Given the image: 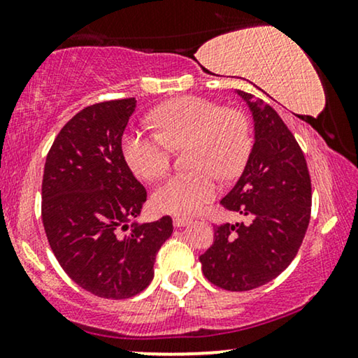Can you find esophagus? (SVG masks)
<instances>
[{"mask_svg":"<svg viewBox=\"0 0 358 358\" xmlns=\"http://www.w3.org/2000/svg\"><path fill=\"white\" fill-rule=\"evenodd\" d=\"M173 223H174L176 228H182V227H187V224L192 223V220L187 218V217H174Z\"/></svg>","mask_w":358,"mask_h":358,"instance_id":"34e87169","label":"esophagus"}]
</instances>
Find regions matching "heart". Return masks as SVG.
<instances>
[{
  "label": "heart",
  "instance_id": "1",
  "mask_svg": "<svg viewBox=\"0 0 358 358\" xmlns=\"http://www.w3.org/2000/svg\"><path fill=\"white\" fill-rule=\"evenodd\" d=\"M158 131H127L122 150L136 176L156 180L168 174L173 148L190 145V168L161 184L153 194L159 212L192 215L210 202L218 190V178H238L252 151V130L238 109H223L200 96H182L166 102L151 115Z\"/></svg>",
  "mask_w": 358,
  "mask_h": 358
}]
</instances>
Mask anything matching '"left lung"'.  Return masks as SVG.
<instances>
[{"label":"left lung","instance_id":"obj_1","mask_svg":"<svg viewBox=\"0 0 358 358\" xmlns=\"http://www.w3.org/2000/svg\"><path fill=\"white\" fill-rule=\"evenodd\" d=\"M238 94L252 112L254 145L222 205L249 223L215 227L213 244L199 257L203 275L229 292L252 290L280 275L295 259L311 215V179L295 136L262 99Z\"/></svg>","mask_w":358,"mask_h":358}]
</instances>
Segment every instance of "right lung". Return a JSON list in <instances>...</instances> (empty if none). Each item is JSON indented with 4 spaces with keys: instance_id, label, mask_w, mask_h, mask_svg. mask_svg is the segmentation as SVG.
<instances>
[{
    "instance_id": "add662e5",
    "label": "right lung",
    "mask_w": 358,
    "mask_h": 358,
    "mask_svg": "<svg viewBox=\"0 0 358 358\" xmlns=\"http://www.w3.org/2000/svg\"><path fill=\"white\" fill-rule=\"evenodd\" d=\"M135 97L78 112L57 135L42 180V222L57 261L73 282L101 298L138 295L153 280L156 254L173 220L134 223L146 202L122 153Z\"/></svg>"
}]
</instances>
